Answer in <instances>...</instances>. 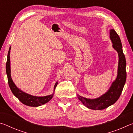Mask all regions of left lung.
<instances>
[{
	"label": "left lung",
	"instance_id": "8db88e82",
	"mask_svg": "<svg viewBox=\"0 0 133 133\" xmlns=\"http://www.w3.org/2000/svg\"><path fill=\"white\" fill-rule=\"evenodd\" d=\"M110 37L112 47L118 53V73L116 80L107 93L95 99H88L78 96V98L85 107L92 110H103L115 103L120 97L126 81V61L124 55L121 40L114 29L110 30Z\"/></svg>",
	"mask_w": 133,
	"mask_h": 133
}]
</instances>
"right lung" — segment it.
<instances>
[{
	"instance_id": "1",
	"label": "right lung",
	"mask_w": 133,
	"mask_h": 133,
	"mask_svg": "<svg viewBox=\"0 0 133 133\" xmlns=\"http://www.w3.org/2000/svg\"><path fill=\"white\" fill-rule=\"evenodd\" d=\"M10 47L8 53V58H7V62H6V74L8 76V80L9 85L10 89L11 91L13 93V94L16 97L21 101V102L23 103V104H25L28 106L31 107H38L40 105H43L45 104V103H48L50 101L51 98L53 97V94H51V95L44 96V97H37V96H33L28 94L24 92L21 91L19 90L17 87L16 86L15 83H13V80L11 78L10 75ZM57 85V82L56 83L54 87V89L55 90L56 87Z\"/></svg>"
}]
</instances>
